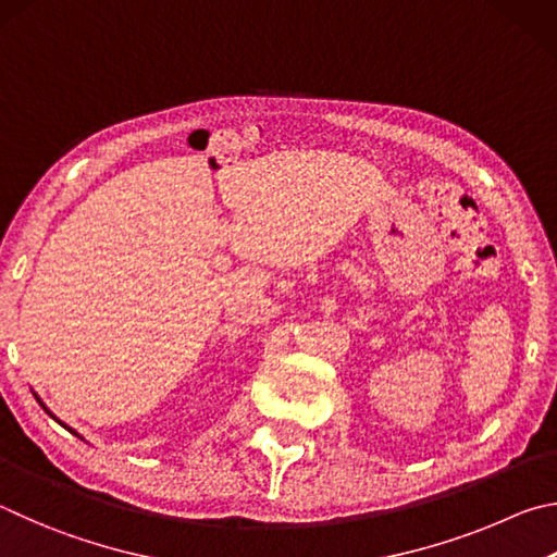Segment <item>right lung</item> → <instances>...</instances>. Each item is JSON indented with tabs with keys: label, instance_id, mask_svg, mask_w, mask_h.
<instances>
[{
	"label": "right lung",
	"instance_id": "add662e5",
	"mask_svg": "<svg viewBox=\"0 0 557 557\" xmlns=\"http://www.w3.org/2000/svg\"><path fill=\"white\" fill-rule=\"evenodd\" d=\"M36 401H38V404H41V398H38V396H36ZM41 406H44V404H41ZM44 408H46V406H44ZM46 413H51V411H48V408H46ZM51 416H53V413H51ZM53 418H55V416H53ZM55 421H58V418H55ZM58 423H61V421H58ZM65 428H67V425H65ZM67 431H71V433H75V431H73V428H67ZM75 435H77V433H75Z\"/></svg>",
	"mask_w": 557,
	"mask_h": 557
}]
</instances>
